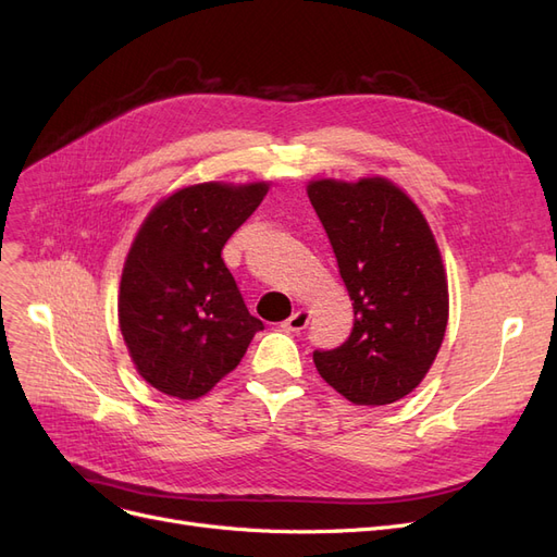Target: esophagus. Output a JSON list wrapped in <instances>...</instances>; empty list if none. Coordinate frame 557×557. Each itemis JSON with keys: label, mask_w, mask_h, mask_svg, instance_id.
<instances>
[{"label": "esophagus", "mask_w": 557, "mask_h": 557, "mask_svg": "<svg viewBox=\"0 0 557 557\" xmlns=\"http://www.w3.org/2000/svg\"><path fill=\"white\" fill-rule=\"evenodd\" d=\"M307 325H309V311L299 309V311H295L288 320H285L283 330H288V332H301Z\"/></svg>", "instance_id": "34e87169"}]
</instances>
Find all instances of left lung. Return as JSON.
<instances>
[{
	"label": "left lung",
	"mask_w": 557,
	"mask_h": 557,
	"mask_svg": "<svg viewBox=\"0 0 557 557\" xmlns=\"http://www.w3.org/2000/svg\"><path fill=\"white\" fill-rule=\"evenodd\" d=\"M307 195L356 313L339 348L313 350L318 374L352 404H393L425 379L444 342L448 281L440 246L423 211L387 178H318Z\"/></svg>",
	"instance_id": "left-lung-1"
}]
</instances>
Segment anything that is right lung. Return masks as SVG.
Segmentation results:
<instances>
[{"instance_id": "obj_1", "label": "right lung", "mask_w": 557, "mask_h": 557, "mask_svg": "<svg viewBox=\"0 0 557 557\" xmlns=\"http://www.w3.org/2000/svg\"><path fill=\"white\" fill-rule=\"evenodd\" d=\"M267 190V181L188 185L141 223L123 267L117 323L134 367L156 391L207 395L264 327L248 313L221 252Z\"/></svg>"}]
</instances>
